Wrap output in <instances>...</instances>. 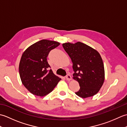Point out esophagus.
<instances>
[{"label":"esophagus","mask_w":127,"mask_h":127,"mask_svg":"<svg viewBox=\"0 0 127 127\" xmlns=\"http://www.w3.org/2000/svg\"><path fill=\"white\" fill-rule=\"evenodd\" d=\"M65 78H66V79L67 80H71V79H72V77H71V76H70V75L69 74H68V75H66V76H65Z\"/></svg>","instance_id":"obj_1"}]
</instances>
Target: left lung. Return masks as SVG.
<instances>
[{
  "instance_id": "1",
  "label": "left lung",
  "mask_w": 127,
  "mask_h": 127,
  "mask_svg": "<svg viewBox=\"0 0 127 127\" xmlns=\"http://www.w3.org/2000/svg\"><path fill=\"white\" fill-rule=\"evenodd\" d=\"M62 45L71 59L75 72L73 79L80 86L75 94L82 98L94 95L100 90L105 80L104 66L100 55L81 42H66Z\"/></svg>"
}]
</instances>
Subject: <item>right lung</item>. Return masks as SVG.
I'll use <instances>...</instances> for the list:
<instances>
[{"mask_svg": "<svg viewBox=\"0 0 127 127\" xmlns=\"http://www.w3.org/2000/svg\"><path fill=\"white\" fill-rule=\"evenodd\" d=\"M59 45L58 42L41 40L23 53L19 64L20 78L24 86L34 95H46L61 80L49 70L50 66L47 61L50 51Z\"/></svg>", "mask_w": 127, "mask_h": 127, "instance_id": "add662e5", "label": "right lung"}]
</instances>
